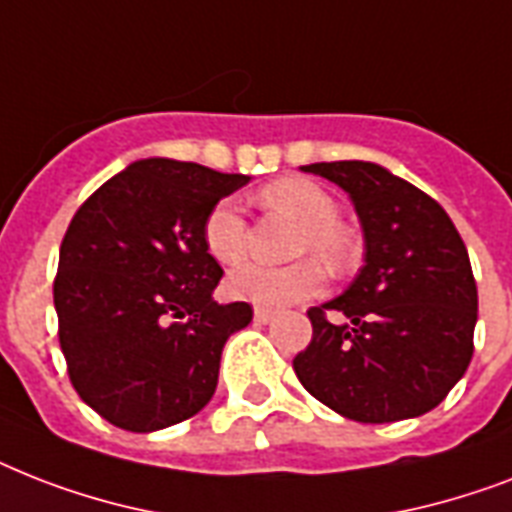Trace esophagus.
<instances>
[{"label":"esophagus","instance_id":"esophagus-1","mask_svg":"<svg viewBox=\"0 0 512 512\" xmlns=\"http://www.w3.org/2000/svg\"><path fill=\"white\" fill-rule=\"evenodd\" d=\"M272 317H275V312H272V309H264V306H256V309H253V320L261 322V325H267Z\"/></svg>","mask_w":512,"mask_h":512}]
</instances>
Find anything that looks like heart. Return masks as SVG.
<instances>
[{"label": "heart", "mask_w": 512, "mask_h": 512, "mask_svg": "<svg viewBox=\"0 0 512 512\" xmlns=\"http://www.w3.org/2000/svg\"><path fill=\"white\" fill-rule=\"evenodd\" d=\"M259 200L267 211L288 216L298 224L296 245H293L296 256L314 253L333 269H341L349 261L351 240L338 224V203L325 187L312 179L285 177L261 187ZM203 243L206 251L224 267L243 261L248 251V224L235 200L222 198L208 211L203 222ZM322 285H325V272L312 259L296 261L288 267L245 264L235 269L227 280L230 296L267 309L306 301L317 296Z\"/></svg>", "instance_id": "1"}]
</instances>
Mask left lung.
<instances>
[{"label":"left lung","instance_id":"8db88e82","mask_svg":"<svg viewBox=\"0 0 512 512\" xmlns=\"http://www.w3.org/2000/svg\"><path fill=\"white\" fill-rule=\"evenodd\" d=\"M301 169L349 192L365 232V267L354 282L306 312L312 341L293 359L301 386L357 423L425 415L473 357L478 290L463 237L431 195L378 163Z\"/></svg>","mask_w":512,"mask_h":512}]
</instances>
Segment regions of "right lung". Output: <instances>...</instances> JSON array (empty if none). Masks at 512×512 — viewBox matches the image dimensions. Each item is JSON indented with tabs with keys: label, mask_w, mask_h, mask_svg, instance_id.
Instances as JSON below:
<instances>
[{
	"label": "right lung",
	"mask_w": 512,
	"mask_h": 512,
	"mask_svg": "<svg viewBox=\"0 0 512 512\" xmlns=\"http://www.w3.org/2000/svg\"><path fill=\"white\" fill-rule=\"evenodd\" d=\"M248 179L145 158L73 214L55 277L57 338L76 394L108 423L161 431L211 402L224 343L253 309L211 298L224 272L203 222Z\"/></svg>",
	"instance_id": "add662e5"
}]
</instances>
